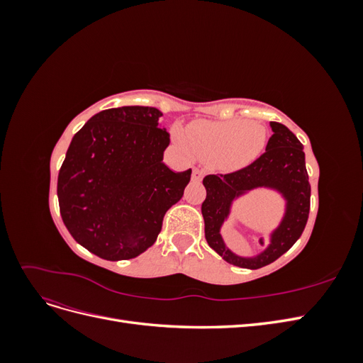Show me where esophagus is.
<instances>
[{
  "label": "esophagus",
  "instance_id": "1",
  "mask_svg": "<svg viewBox=\"0 0 363 363\" xmlns=\"http://www.w3.org/2000/svg\"><path fill=\"white\" fill-rule=\"evenodd\" d=\"M203 177H204V171L203 169H199V168H195L194 171H192V180L194 182H201L203 180Z\"/></svg>",
  "mask_w": 363,
  "mask_h": 363
}]
</instances>
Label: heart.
I'll use <instances>...</instances> for the list:
<instances>
[{
    "label": "heart",
    "mask_w": 363,
    "mask_h": 363,
    "mask_svg": "<svg viewBox=\"0 0 363 363\" xmlns=\"http://www.w3.org/2000/svg\"><path fill=\"white\" fill-rule=\"evenodd\" d=\"M174 139L189 157L239 168L255 160L267 144V128L245 119L201 121L186 128L174 127Z\"/></svg>",
    "instance_id": "b5f03b06"
}]
</instances>
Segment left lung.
I'll list each match as a JSON object with an SVG mask.
<instances>
[{
	"label": "left lung",
	"instance_id": "8db88e82",
	"mask_svg": "<svg viewBox=\"0 0 363 363\" xmlns=\"http://www.w3.org/2000/svg\"><path fill=\"white\" fill-rule=\"evenodd\" d=\"M269 125L272 136L257 160L236 172L206 175L203 180L206 200L201 213L207 244L225 262L239 268L259 269L277 260L298 240L309 218L311 184L303 144L286 125ZM256 189L277 191L285 201V212L279 225L269 235L265 249L256 257H239L226 247L220 228L234 201Z\"/></svg>",
	"mask_w": 363,
	"mask_h": 363
}]
</instances>
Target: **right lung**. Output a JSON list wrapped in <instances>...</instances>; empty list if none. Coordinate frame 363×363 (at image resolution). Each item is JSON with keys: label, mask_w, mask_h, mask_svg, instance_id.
<instances>
[{"label": "right lung", "mask_w": 363, "mask_h": 363, "mask_svg": "<svg viewBox=\"0 0 363 363\" xmlns=\"http://www.w3.org/2000/svg\"><path fill=\"white\" fill-rule=\"evenodd\" d=\"M162 115L144 106L107 108L71 140L57 179L60 215L98 257L125 260L148 250L191 180L192 169L175 172L163 162L169 133Z\"/></svg>", "instance_id": "add662e5"}]
</instances>
